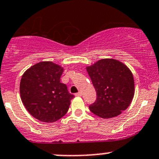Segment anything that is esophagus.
Here are the masks:
<instances>
[{
	"instance_id": "34e87169",
	"label": "esophagus",
	"mask_w": 159,
	"mask_h": 159,
	"mask_svg": "<svg viewBox=\"0 0 159 159\" xmlns=\"http://www.w3.org/2000/svg\"><path fill=\"white\" fill-rule=\"evenodd\" d=\"M81 95H82V93H81V92H78V93L75 94V95H76V96H81Z\"/></svg>"
}]
</instances>
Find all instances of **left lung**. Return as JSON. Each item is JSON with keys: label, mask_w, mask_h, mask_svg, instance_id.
Wrapping results in <instances>:
<instances>
[{"label": "left lung", "mask_w": 159, "mask_h": 159, "mask_svg": "<svg viewBox=\"0 0 159 159\" xmlns=\"http://www.w3.org/2000/svg\"><path fill=\"white\" fill-rule=\"evenodd\" d=\"M97 94L91 112L103 119L117 116L128 108L134 95V80L129 67L106 58L86 67Z\"/></svg>", "instance_id": "1"}]
</instances>
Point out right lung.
<instances>
[{"instance_id":"add662e5","label":"right lung","mask_w":159,"mask_h":159,"mask_svg":"<svg viewBox=\"0 0 159 159\" xmlns=\"http://www.w3.org/2000/svg\"><path fill=\"white\" fill-rule=\"evenodd\" d=\"M64 68L52 61L37 63L25 71L20 81L23 105L33 117L53 123L67 112L74 95L61 82Z\"/></svg>"}]
</instances>
